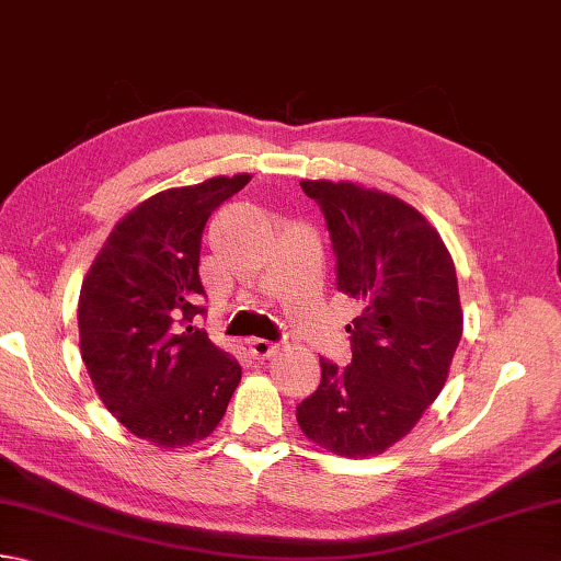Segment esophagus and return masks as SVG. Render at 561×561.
I'll return each instance as SVG.
<instances>
[{"label": "esophagus", "instance_id": "34e87169", "mask_svg": "<svg viewBox=\"0 0 561 561\" xmlns=\"http://www.w3.org/2000/svg\"><path fill=\"white\" fill-rule=\"evenodd\" d=\"M277 344L270 342V340H253L250 342V354L255 356V359H270V356L277 354Z\"/></svg>", "mask_w": 561, "mask_h": 561}]
</instances>
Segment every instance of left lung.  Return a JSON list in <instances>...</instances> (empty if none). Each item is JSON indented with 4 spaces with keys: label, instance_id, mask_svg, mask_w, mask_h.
<instances>
[{
    "label": "left lung",
    "instance_id": "left-lung-1",
    "mask_svg": "<svg viewBox=\"0 0 561 561\" xmlns=\"http://www.w3.org/2000/svg\"><path fill=\"white\" fill-rule=\"evenodd\" d=\"M325 214L337 289L362 306L350 366L320 359L296 408L306 438L342 458L378 456L444 390L462 335L456 265L438 231L400 197L352 181H301Z\"/></svg>",
    "mask_w": 561,
    "mask_h": 561
}]
</instances>
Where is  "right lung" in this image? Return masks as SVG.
Instances as JSON below:
<instances>
[{
    "label": "right lung",
    "mask_w": 561,
    "mask_h": 561,
    "mask_svg": "<svg viewBox=\"0 0 561 561\" xmlns=\"http://www.w3.org/2000/svg\"><path fill=\"white\" fill-rule=\"evenodd\" d=\"M250 173L214 175L139 202L113 226L79 294V350L117 422L159 448L207 438L241 383V364L195 318L202 231Z\"/></svg>",
    "instance_id": "add662e5"
}]
</instances>
